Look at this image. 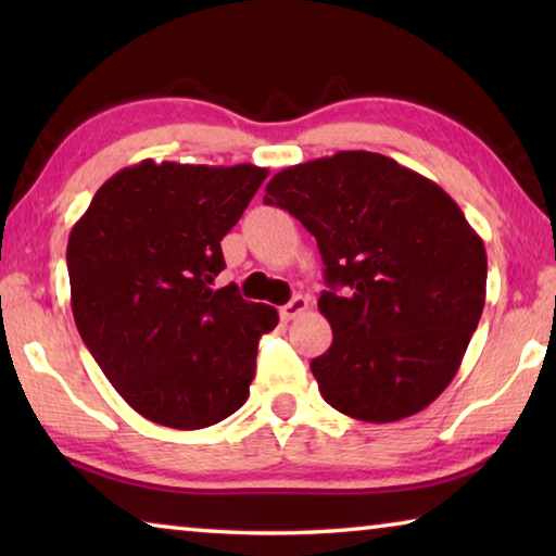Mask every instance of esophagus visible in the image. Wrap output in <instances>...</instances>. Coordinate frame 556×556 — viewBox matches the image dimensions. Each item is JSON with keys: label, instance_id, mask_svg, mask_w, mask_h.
<instances>
[{"label": "esophagus", "instance_id": "34e87169", "mask_svg": "<svg viewBox=\"0 0 556 556\" xmlns=\"http://www.w3.org/2000/svg\"><path fill=\"white\" fill-rule=\"evenodd\" d=\"M306 308H308V299L296 294L294 299L289 301V304H285V306L279 308V316H281V321H291V318H296V316L304 314Z\"/></svg>", "mask_w": 556, "mask_h": 556}]
</instances>
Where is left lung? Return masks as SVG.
Masks as SVG:
<instances>
[{"label":"left lung","mask_w":556,"mask_h":556,"mask_svg":"<svg viewBox=\"0 0 556 556\" xmlns=\"http://www.w3.org/2000/svg\"><path fill=\"white\" fill-rule=\"evenodd\" d=\"M265 203L314 235L326 265L333 343L312 361L324 400L372 425L429 407L485 304V248L456 201L390 156L338 152L271 176Z\"/></svg>","instance_id":"left-lung-1"}]
</instances>
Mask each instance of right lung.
<instances>
[{
	"label": "right lung",
	"instance_id": "1",
	"mask_svg": "<svg viewBox=\"0 0 556 556\" xmlns=\"http://www.w3.org/2000/svg\"><path fill=\"white\" fill-rule=\"evenodd\" d=\"M267 174L144 159L108 178L73 225L75 326L119 397L154 425L203 429L248 400L277 308L213 285L220 240Z\"/></svg>",
	"mask_w": 556,
	"mask_h": 556
}]
</instances>
